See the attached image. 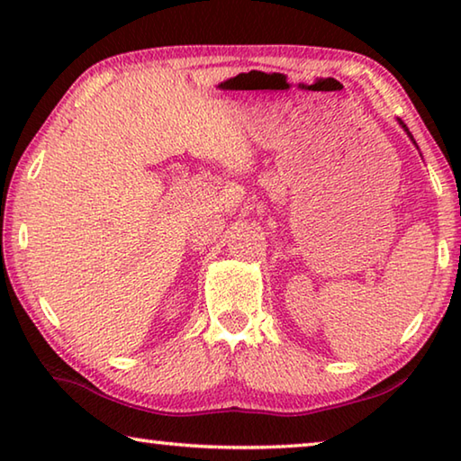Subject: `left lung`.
Returning a JSON list of instances; mask_svg holds the SVG:
<instances>
[{
  "mask_svg": "<svg viewBox=\"0 0 461 461\" xmlns=\"http://www.w3.org/2000/svg\"><path fill=\"white\" fill-rule=\"evenodd\" d=\"M399 123H401V128H402L404 131H407V134H409V138L412 140V144H415V146H417V142H415V138H412V134H411V131H409V128H407V126H404V122H402V120H399Z\"/></svg>",
  "mask_w": 461,
  "mask_h": 461,
  "instance_id": "left-lung-1",
  "label": "left lung"
}]
</instances>
